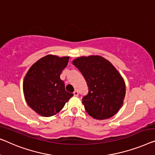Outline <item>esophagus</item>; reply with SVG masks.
Masks as SVG:
<instances>
[{"instance_id": "esophagus-1", "label": "esophagus", "mask_w": 155, "mask_h": 155, "mask_svg": "<svg viewBox=\"0 0 155 155\" xmlns=\"http://www.w3.org/2000/svg\"><path fill=\"white\" fill-rule=\"evenodd\" d=\"M74 95L75 97H77L78 95V92L77 91H74Z\"/></svg>"}]
</instances>
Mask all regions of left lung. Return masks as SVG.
<instances>
[{
	"label": "left lung",
	"mask_w": 155,
	"mask_h": 155,
	"mask_svg": "<svg viewBox=\"0 0 155 155\" xmlns=\"http://www.w3.org/2000/svg\"><path fill=\"white\" fill-rule=\"evenodd\" d=\"M72 64L82 73L88 94L82 99L86 112L96 120L110 118L124 103L126 86L124 78L109 61L100 55L81 56Z\"/></svg>",
	"instance_id": "8db88e82"
}]
</instances>
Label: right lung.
I'll return each instance as SVG.
<instances>
[{
	"label": "right lung",
	"instance_id": "add662e5",
	"mask_svg": "<svg viewBox=\"0 0 155 155\" xmlns=\"http://www.w3.org/2000/svg\"><path fill=\"white\" fill-rule=\"evenodd\" d=\"M69 58V56L47 55L35 63L25 76L23 82L25 100L41 116L57 114L73 96L65 91L64 82L60 78Z\"/></svg>",
	"mask_w": 155,
	"mask_h": 155
}]
</instances>
